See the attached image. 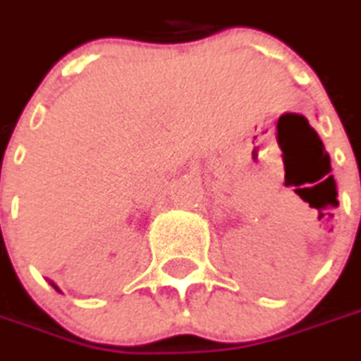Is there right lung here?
Returning <instances> with one entry per match:
<instances>
[{
	"instance_id": "right-lung-1",
	"label": "right lung",
	"mask_w": 361,
	"mask_h": 361,
	"mask_svg": "<svg viewBox=\"0 0 361 361\" xmlns=\"http://www.w3.org/2000/svg\"><path fill=\"white\" fill-rule=\"evenodd\" d=\"M53 288H55V290H59V288H57V286H55V283H53Z\"/></svg>"
}]
</instances>
